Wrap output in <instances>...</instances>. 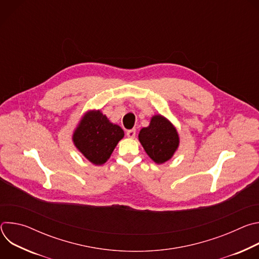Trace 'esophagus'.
Here are the masks:
<instances>
[{"label": "esophagus", "mask_w": 259, "mask_h": 259, "mask_svg": "<svg viewBox=\"0 0 259 259\" xmlns=\"http://www.w3.org/2000/svg\"><path fill=\"white\" fill-rule=\"evenodd\" d=\"M126 135L130 138H134L135 135H136V130L135 129H130V130H127L126 131Z\"/></svg>", "instance_id": "34e87169"}]
</instances>
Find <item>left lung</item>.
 Returning <instances> with one entry per match:
<instances>
[{"label": "left lung", "instance_id": "left-lung-1", "mask_svg": "<svg viewBox=\"0 0 259 259\" xmlns=\"http://www.w3.org/2000/svg\"><path fill=\"white\" fill-rule=\"evenodd\" d=\"M138 139L146 154L157 164L170 160L179 144L175 127L161 115L154 116L150 126L140 130Z\"/></svg>", "mask_w": 259, "mask_h": 259}]
</instances>
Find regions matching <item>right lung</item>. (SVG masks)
I'll list each match as a JSON object with an SVG mask.
<instances>
[{
	"label": "right lung",
	"instance_id": "add662e5",
	"mask_svg": "<svg viewBox=\"0 0 259 259\" xmlns=\"http://www.w3.org/2000/svg\"><path fill=\"white\" fill-rule=\"evenodd\" d=\"M123 137L124 131L120 126L110 123L100 110H90L73 132L72 140L91 163L102 165Z\"/></svg>",
	"mask_w": 259,
	"mask_h": 259
}]
</instances>
